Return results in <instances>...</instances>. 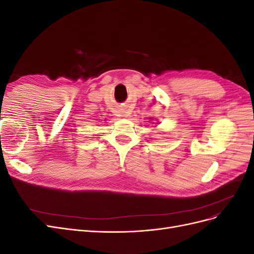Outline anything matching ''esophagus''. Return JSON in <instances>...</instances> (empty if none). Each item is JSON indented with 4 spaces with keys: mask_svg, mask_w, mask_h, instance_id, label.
<instances>
[{
    "mask_svg": "<svg viewBox=\"0 0 254 254\" xmlns=\"http://www.w3.org/2000/svg\"><path fill=\"white\" fill-rule=\"evenodd\" d=\"M120 112H121V114L123 115V117H127V115H128V113L126 112V110H125V109H121V110H120Z\"/></svg>",
    "mask_w": 254,
    "mask_h": 254,
    "instance_id": "1",
    "label": "esophagus"
}]
</instances>
